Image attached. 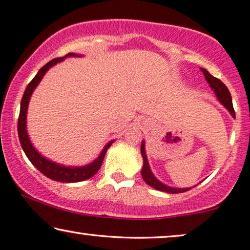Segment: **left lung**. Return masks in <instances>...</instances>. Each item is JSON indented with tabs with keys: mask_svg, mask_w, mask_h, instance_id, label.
Returning a JSON list of instances; mask_svg holds the SVG:
<instances>
[{
	"mask_svg": "<svg viewBox=\"0 0 250 250\" xmlns=\"http://www.w3.org/2000/svg\"><path fill=\"white\" fill-rule=\"evenodd\" d=\"M200 70H202L204 76H205V79H206V82L208 83L209 87L212 88L214 93H215L217 100H219L221 103L224 105V107H226L227 110L230 112L232 117L235 118V112L233 110V105H232L231 94H230L229 89H228V87L224 85V83L221 82L220 79H217V78H215V77H213L212 75H210L207 70L203 69V68H200ZM140 152H142V156L144 160L142 175H143L144 181H145L147 185H149L150 187L156 189V190L165 191V192H168V194H180V192L190 190L191 188H173V187H168V186L162 184L161 181H159L155 177H154V174L152 173V171H150V168H149V164H148V161H147V156H146V152H145V142L142 143Z\"/></svg>",
	"mask_w": 250,
	"mask_h": 250,
	"instance_id": "8db88e82",
	"label": "left lung"
}]
</instances>
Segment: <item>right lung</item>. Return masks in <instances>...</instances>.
<instances>
[{"label":"right lung","instance_id":"right-lung-1","mask_svg":"<svg viewBox=\"0 0 250 250\" xmlns=\"http://www.w3.org/2000/svg\"><path fill=\"white\" fill-rule=\"evenodd\" d=\"M68 56H79L78 54L75 53H69L66 54L63 58H58L54 59L46 63L43 68H42L40 71L37 72V75L34 77V79L28 83L26 90H24L22 100H21L20 104V114L18 119V135H19V140L21 144V147H22L24 154H26L28 159L35 165V167L37 170H40L44 175H46L47 178L52 179V180L60 181V182H79L87 180L97 173V171L100 170L102 163H103L105 153L108 147L112 145L113 140H111L110 143L106 144L104 147V149L102 150L100 156L97 157L94 162H91L90 164L85 165V167H64V165H61L59 163H55V162H52L47 160L46 157L42 156L40 153L35 149L33 144L30 143L29 137H28L27 133V110H28V104H29V100L31 94H33L34 89L36 88L38 83L43 78L45 73L51 66H53L56 63L60 61H63Z\"/></svg>","mask_w":250,"mask_h":250}]
</instances>
